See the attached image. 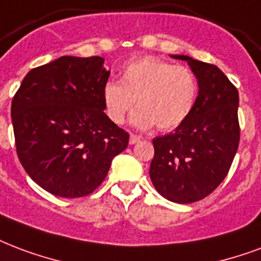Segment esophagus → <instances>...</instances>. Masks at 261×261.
Listing matches in <instances>:
<instances>
[{
    "label": "esophagus",
    "mask_w": 261,
    "mask_h": 261,
    "mask_svg": "<svg viewBox=\"0 0 261 261\" xmlns=\"http://www.w3.org/2000/svg\"><path fill=\"white\" fill-rule=\"evenodd\" d=\"M139 141H141V137H139V135H135V134L130 135V144L131 145L137 144V142H139Z\"/></svg>",
    "instance_id": "34e87169"
}]
</instances>
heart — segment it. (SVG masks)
I'll use <instances>...</instances> for the list:
<instances>
[{"label":"heart","mask_w":261,"mask_h":261,"mask_svg":"<svg viewBox=\"0 0 261 261\" xmlns=\"http://www.w3.org/2000/svg\"><path fill=\"white\" fill-rule=\"evenodd\" d=\"M198 95V82L192 69L170 61L144 56L130 60L117 82L102 89L107 116L122 124L137 102L131 122L141 128L174 130L190 116Z\"/></svg>","instance_id":"heart-1"}]
</instances>
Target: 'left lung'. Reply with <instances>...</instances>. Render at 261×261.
Segmentation results:
<instances>
[{
    "instance_id": "left-lung-1",
    "label": "left lung",
    "mask_w": 261,
    "mask_h": 261,
    "mask_svg": "<svg viewBox=\"0 0 261 261\" xmlns=\"http://www.w3.org/2000/svg\"><path fill=\"white\" fill-rule=\"evenodd\" d=\"M171 57L188 61L198 82V95L180 126L153 139L149 174L164 198L190 204L210 196L228 174L240 144V97L216 65L189 56Z\"/></svg>"
}]
</instances>
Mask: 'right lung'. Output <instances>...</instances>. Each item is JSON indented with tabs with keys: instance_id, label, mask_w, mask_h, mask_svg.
I'll use <instances>...</instances> for the list:
<instances>
[{
	"instance_id": "1",
	"label": "right lung",
	"mask_w": 261,
	"mask_h": 261,
	"mask_svg": "<svg viewBox=\"0 0 261 261\" xmlns=\"http://www.w3.org/2000/svg\"><path fill=\"white\" fill-rule=\"evenodd\" d=\"M104 59L63 56L30 71L12 99L16 152L34 182L77 198L104 182L130 135L104 112Z\"/></svg>"
}]
</instances>
